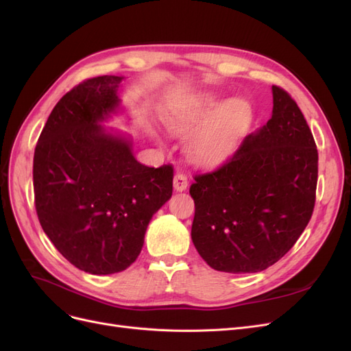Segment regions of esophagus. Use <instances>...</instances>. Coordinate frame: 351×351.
Here are the masks:
<instances>
[{"instance_id":"1","label":"esophagus","mask_w":351,"mask_h":351,"mask_svg":"<svg viewBox=\"0 0 351 351\" xmlns=\"http://www.w3.org/2000/svg\"><path fill=\"white\" fill-rule=\"evenodd\" d=\"M173 184H174V189L177 190V192H183V190H186V189H187V184H189L186 174H183V173H177V174L174 176V182H173Z\"/></svg>"}]
</instances>
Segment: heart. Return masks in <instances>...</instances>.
<instances>
[{
  "label": "heart",
  "instance_id": "obj_1",
  "mask_svg": "<svg viewBox=\"0 0 351 351\" xmlns=\"http://www.w3.org/2000/svg\"><path fill=\"white\" fill-rule=\"evenodd\" d=\"M210 119V124L196 133L186 145L190 161L204 167L224 161L239 137L249 129L253 110L244 99H232L221 105L215 98H206L186 120L171 123V129L177 133H186Z\"/></svg>",
  "mask_w": 351,
  "mask_h": 351
}]
</instances>
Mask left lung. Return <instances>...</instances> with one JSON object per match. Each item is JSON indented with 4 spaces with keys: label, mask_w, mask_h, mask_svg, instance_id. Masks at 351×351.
<instances>
[{
    "label": "left lung",
    "mask_w": 351,
    "mask_h": 351,
    "mask_svg": "<svg viewBox=\"0 0 351 351\" xmlns=\"http://www.w3.org/2000/svg\"><path fill=\"white\" fill-rule=\"evenodd\" d=\"M272 117L227 161L196 174L192 240L210 268L259 272L278 262L313 214L317 149L289 92L272 86Z\"/></svg>",
    "instance_id": "obj_1"
}]
</instances>
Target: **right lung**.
<instances>
[{
  "mask_svg": "<svg viewBox=\"0 0 351 351\" xmlns=\"http://www.w3.org/2000/svg\"><path fill=\"white\" fill-rule=\"evenodd\" d=\"M119 76L83 80L62 97L34 156L42 230L74 267L121 272L137 259L155 212L173 195L174 168L137 162L132 145L98 123L119 107Z\"/></svg>",
  "mask_w": 351,
  "mask_h": 351,
  "instance_id": "add662e5",
  "label": "right lung"
}]
</instances>
